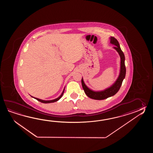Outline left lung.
Here are the masks:
<instances>
[{
  "label": "left lung",
  "instance_id": "1",
  "mask_svg": "<svg viewBox=\"0 0 153 153\" xmlns=\"http://www.w3.org/2000/svg\"><path fill=\"white\" fill-rule=\"evenodd\" d=\"M111 42V44H113L115 46H114V49L118 52L119 55L120 57V71L119 73V75L118 76L117 80L109 88L105 89L103 91H94L91 90L90 88H88V86L85 84L83 79H81V84L82 88L84 90L85 93L88 96V97L96 100H102L106 99L111 96H113L117 93L120 88L122 82L123 81L124 78L126 75V67L125 65V55L124 53L122 51L119 43L117 39L114 37L111 36L110 38Z\"/></svg>",
  "mask_w": 153,
  "mask_h": 153
}]
</instances>
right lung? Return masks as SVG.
I'll list each match as a JSON object with an SVG mask.
<instances>
[{"instance_id":"1","label":"right lung","mask_w":153,"mask_h":153,"mask_svg":"<svg viewBox=\"0 0 153 153\" xmlns=\"http://www.w3.org/2000/svg\"><path fill=\"white\" fill-rule=\"evenodd\" d=\"M64 91H65V88L63 89V91L62 92V94H61V96L59 97L58 98H56L55 100H49V101H45V100H40V99H39V98H37L36 97H32L34 98H35L36 99V100H38V101H39V102H42V103H53V102H56V101H59V100L62 97V95L63 94V93H64Z\"/></svg>"}]
</instances>
